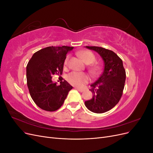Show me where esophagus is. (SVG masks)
<instances>
[{
	"label": "esophagus",
	"mask_w": 153,
	"mask_h": 153,
	"mask_svg": "<svg viewBox=\"0 0 153 153\" xmlns=\"http://www.w3.org/2000/svg\"><path fill=\"white\" fill-rule=\"evenodd\" d=\"M75 89H76V90H78V91H79V92H84V89H81V88H78V87H76L75 88Z\"/></svg>",
	"instance_id": "1"
}]
</instances>
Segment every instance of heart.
<instances>
[{
  "instance_id": "obj_1",
  "label": "heart",
  "mask_w": 153,
  "mask_h": 153,
  "mask_svg": "<svg viewBox=\"0 0 153 153\" xmlns=\"http://www.w3.org/2000/svg\"><path fill=\"white\" fill-rule=\"evenodd\" d=\"M81 59L84 63L87 64H92L96 60V57L94 53L90 52L89 50H84L81 51L78 53ZM68 57H67L64 62V64H67ZM101 69V66L100 64H94L90 67V71L92 73H99ZM89 77L85 73H80V72H76L73 71L71 72L67 76V80L69 84L72 85L76 86V87H82L86 83L89 81Z\"/></svg>"
}]
</instances>
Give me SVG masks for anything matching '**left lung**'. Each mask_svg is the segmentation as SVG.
<instances>
[{"label":"left lung","mask_w":153,"mask_h":153,"mask_svg":"<svg viewBox=\"0 0 153 153\" xmlns=\"http://www.w3.org/2000/svg\"><path fill=\"white\" fill-rule=\"evenodd\" d=\"M98 53L104 62V69L100 78L91 84L92 99L85 101L91 112L101 114L116 105L121 99L126 80L123 61L113 51L98 47H85Z\"/></svg>","instance_id":"8db88e82"}]
</instances>
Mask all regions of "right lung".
Wrapping results in <instances>:
<instances>
[{
    "label": "right lung",
    "mask_w": 153,
    "mask_h": 153,
    "mask_svg": "<svg viewBox=\"0 0 153 153\" xmlns=\"http://www.w3.org/2000/svg\"><path fill=\"white\" fill-rule=\"evenodd\" d=\"M73 49L67 46L45 48L34 53L27 64V86L32 99L40 108L48 112L58 110L72 89L66 80L58 85L52 78L62 75L66 54Z\"/></svg>",
    "instance_id": "obj_1"
}]
</instances>
